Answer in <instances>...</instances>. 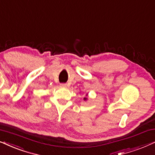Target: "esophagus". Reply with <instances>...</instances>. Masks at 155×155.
Instances as JSON below:
<instances>
[{
	"instance_id": "1",
	"label": "esophagus",
	"mask_w": 155,
	"mask_h": 155,
	"mask_svg": "<svg viewBox=\"0 0 155 155\" xmlns=\"http://www.w3.org/2000/svg\"><path fill=\"white\" fill-rule=\"evenodd\" d=\"M60 87L62 88H67V84H60Z\"/></svg>"
}]
</instances>
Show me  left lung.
<instances>
[{
	"instance_id": "8db88e82",
	"label": "left lung",
	"mask_w": 155,
	"mask_h": 155,
	"mask_svg": "<svg viewBox=\"0 0 155 155\" xmlns=\"http://www.w3.org/2000/svg\"><path fill=\"white\" fill-rule=\"evenodd\" d=\"M86 96H88V94H86ZM84 101H86L88 100V98L87 97H85V98H84Z\"/></svg>"
}]
</instances>
